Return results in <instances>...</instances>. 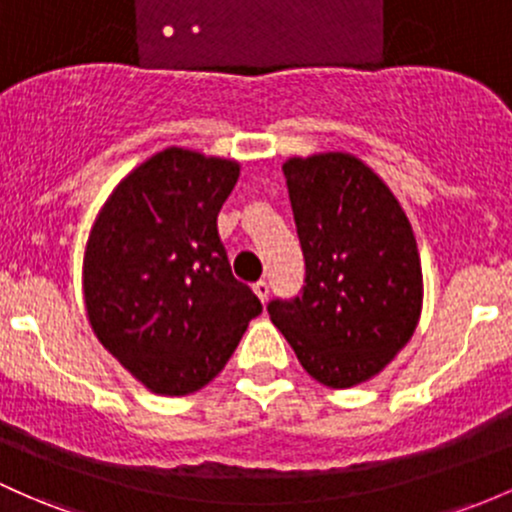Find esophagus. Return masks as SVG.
<instances>
[{
    "instance_id": "obj_1",
    "label": "esophagus",
    "mask_w": 512,
    "mask_h": 512,
    "mask_svg": "<svg viewBox=\"0 0 512 512\" xmlns=\"http://www.w3.org/2000/svg\"><path fill=\"white\" fill-rule=\"evenodd\" d=\"M254 293L258 295V300L266 302L268 300V293H271V285H268L266 280H258V283L254 285Z\"/></svg>"
}]
</instances>
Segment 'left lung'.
<instances>
[{
  "mask_svg": "<svg viewBox=\"0 0 512 512\" xmlns=\"http://www.w3.org/2000/svg\"><path fill=\"white\" fill-rule=\"evenodd\" d=\"M305 285L268 315L315 381L351 388L410 342L422 312L417 241L390 188L351 153L283 163Z\"/></svg>",
  "mask_w": 512,
  "mask_h": 512,
  "instance_id": "left-lung-1",
  "label": "left lung"
}]
</instances>
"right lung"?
Masks as SVG:
<instances>
[{
    "label": "right lung",
    "instance_id": "add662e5",
    "mask_svg": "<svg viewBox=\"0 0 512 512\" xmlns=\"http://www.w3.org/2000/svg\"><path fill=\"white\" fill-rule=\"evenodd\" d=\"M236 180V161L170 146L126 175L90 229L87 320L151 393L205 388L263 310L217 232Z\"/></svg>",
    "mask_w": 512,
    "mask_h": 512
}]
</instances>
